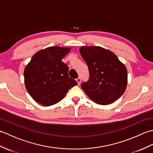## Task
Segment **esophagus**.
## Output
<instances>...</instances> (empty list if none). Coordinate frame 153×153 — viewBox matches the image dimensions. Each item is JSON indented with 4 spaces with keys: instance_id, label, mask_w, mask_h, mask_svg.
<instances>
[{
    "instance_id": "1",
    "label": "esophagus",
    "mask_w": 153,
    "mask_h": 153,
    "mask_svg": "<svg viewBox=\"0 0 153 153\" xmlns=\"http://www.w3.org/2000/svg\"><path fill=\"white\" fill-rule=\"evenodd\" d=\"M76 81H77V83L79 84V83H80V82H81V78H80V77H77V78L76 79Z\"/></svg>"
}]
</instances>
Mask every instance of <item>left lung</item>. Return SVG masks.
<instances>
[{
  "mask_svg": "<svg viewBox=\"0 0 153 153\" xmlns=\"http://www.w3.org/2000/svg\"><path fill=\"white\" fill-rule=\"evenodd\" d=\"M89 71V80L81 85L89 98L102 105L114 102L124 93L128 71L115 54L100 47L79 49Z\"/></svg>",
  "mask_w": 153,
  "mask_h": 153,
  "instance_id": "8db88e82",
  "label": "left lung"
}]
</instances>
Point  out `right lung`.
Instances as JSON below:
<instances>
[{"label": "right lung", "mask_w": 153, "mask_h": 153, "mask_svg": "<svg viewBox=\"0 0 153 153\" xmlns=\"http://www.w3.org/2000/svg\"><path fill=\"white\" fill-rule=\"evenodd\" d=\"M70 50L56 46L45 48L35 53L25 68V88L38 103L43 106L56 104L71 87L77 85L68 76V65L62 61Z\"/></svg>", "instance_id": "obj_1"}]
</instances>
